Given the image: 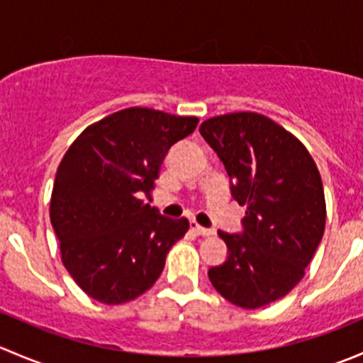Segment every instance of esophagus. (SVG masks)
<instances>
[{
  "instance_id": "esophagus-1",
  "label": "esophagus",
  "mask_w": 363,
  "mask_h": 363,
  "mask_svg": "<svg viewBox=\"0 0 363 363\" xmlns=\"http://www.w3.org/2000/svg\"><path fill=\"white\" fill-rule=\"evenodd\" d=\"M191 230L196 233V235H203V237L214 235V230H212V228H205V226L199 225V223H196V221L191 223Z\"/></svg>"
}]
</instances>
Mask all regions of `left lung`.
<instances>
[{"mask_svg":"<svg viewBox=\"0 0 363 363\" xmlns=\"http://www.w3.org/2000/svg\"><path fill=\"white\" fill-rule=\"evenodd\" d=\"M200 133L225 164L232 196L246 205L242 233L218 232L228 256L208 269V279L244 309L276 302L298 284L323 237L316 163L298 138L262 113L211 117Z\"/></svg>","mask_w":363,"mask_h":363,"instance_id":"left-lung-1","label":"left lung"}]
</instances>
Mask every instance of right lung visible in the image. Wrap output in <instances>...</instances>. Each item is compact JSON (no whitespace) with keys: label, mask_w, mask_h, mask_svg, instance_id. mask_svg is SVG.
Returning a JSON list of instances; mask_svg holds the SVG:
<instances>
[{"label":"right lung","mask_w":363,"mask_h":363,"mask_svg":"<svg viewBox=\"0 0 363 363\" xmlns=\"http://www.w3.org/2000/svg\"><path fill=\"white\" fill-rule=\"evenodd\" d=\"M196 117L131 107L87 126L56 172L50 223L69 276L101 303L130 302L161 276L186 218L161 216L149 196L164 156Z\"/></svg>","instance_id":"add662e5"}]
</instances>
